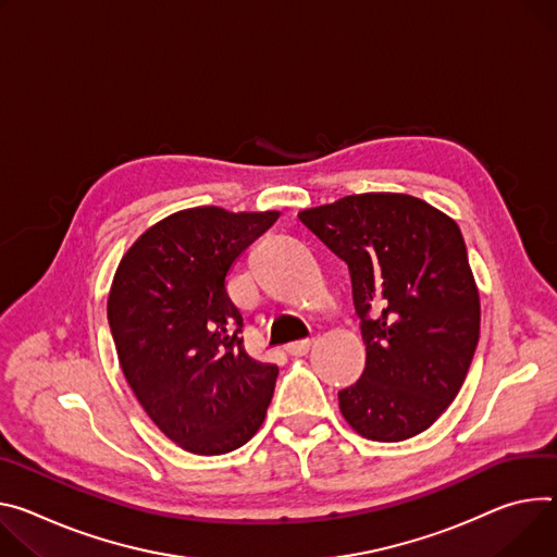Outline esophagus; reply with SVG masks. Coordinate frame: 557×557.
I'll use <instances>...</instances> for the list:
<instances>
[{"mask_svg":"<svg viewBox=\"0 0 557 557\" xmlns=\"http://www.w3.org/2000/svg\"><path fill=\"white\" fill-rule=\"evenodd\" d=\"M311 346H313V342H311V339L293 342V344H288V346H286V352H288V356H293V358H301V356H307V352L311 350Z\"/></svg>","mask_w":557,"mask_h":557,"instance_id":"esophagus-1","label":"esophagus"}]
</instances>
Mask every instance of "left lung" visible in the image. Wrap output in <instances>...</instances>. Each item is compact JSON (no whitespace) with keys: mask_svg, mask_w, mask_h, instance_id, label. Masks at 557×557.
<instances>
[{"mask_svg":"<svg viewBox=\"0 0 557 557\" xmlns=\"http://www.w3.org/2000/svg\"><path fill=\"white\" fill-rule=\"evenodd\" d=\"M297 218L346 262L362 322L367 367L339 391L344 420L375 442L426 431L460 393L480 339L460 226L404 193L346 195Z\"/></svg>","mask_w":557,"mask_h":557,"instance_id":"1","label":"left lung"}]
</instances>
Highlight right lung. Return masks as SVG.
Segmentation results:
<instances>
[{"instance_id":"obj_1","label":"right lung","mask_w":557,"mask_h":557,"mask_svg":"<svg viewBox=\"0 0 557 557\" xmlns=\"http://www.w3.org/2000/svg\"><path fill=\"white\" fill-rule=\"evenodd\" d=\"M277 211H177L124 252L109 293L122 373L156 426L197 455H222L258 433L277 367L248 358L226 293L233 262Z\"/></svg>"}]
</instances>
